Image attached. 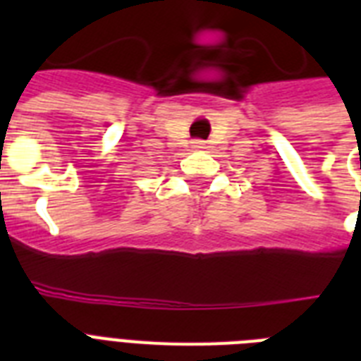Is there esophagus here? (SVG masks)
Masks as SVG:
<instances>
[{
  "instance_id": "esophagus-1",
  "label": "esophagus",
  "mask_w": 361,
  "mask_h": 361,
  "mask_svg": "<svg viewBox=\"0 0 361 361\" xmlns=\"http://www.w3.org/2000/svg\"><path fill=\"white\" fill-rule=\"evenodd\" d=\"M192 146L198 147V149H200V147H204V142H202V140H195V142H192Z\"/></svg>"
}]
</instances>
